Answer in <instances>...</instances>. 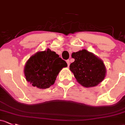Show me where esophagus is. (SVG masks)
I'll use <instances>...</instances> for the list:
<instances>
[{
  "instance_id": "obj_1",
  "label": "esophagus",
  "mask_w": 125,
  "mask_h": 125,
  "mask_svg": "<svg viewBox=\"0 0 125 125\" xmlns=\"http://www.w3.org/2000/svg\"><path fill=\"white\" fill-rule=\"evenodd\" d=\"M66 63H67V64H68V66H69V65H70V60H67Z\"/></svg>"
}]
</instances>
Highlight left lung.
Returning <instances> with one entry per match:
<instances>
[{
	"mask_svg": "<svg viewBox=\"0 0 125 125\" xmlns=\"http://www.w3.org/2000/svg\"><path fill=\"white\" fill-rule=\"evenodd\" d=\"M72 57L75 61L71 63L69 69L83 86H95L104 79L106 73L104 64L94 54L83 50L73 52Z\"/></svg>",
	"mask_w": 125,
	"mask_h": 125,
	"instance_id": "1",
	"label": "left lung"
}]
</instances>
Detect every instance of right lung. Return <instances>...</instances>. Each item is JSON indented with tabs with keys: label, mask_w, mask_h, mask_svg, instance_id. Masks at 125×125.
Listing matches in <instances>:
<instances>
[{
	"label": "right lung",
	"mask_w": 125,
	"mask_h": 125,
	"mask_svg": "<svg viewBox=\"0 0 125 125\" xmlns=\"http://www.w3.org/2000/svg\"><path fill=\"white\" fill-rule=\"evenodd\" d=\"M67 63L58 54L50 49L38 52L30 57L24 68L26 80L39 89L50 87L55 82L57 75Z\"/></svg>",
	"instance_id": "add662e5"
}]
</instances>
